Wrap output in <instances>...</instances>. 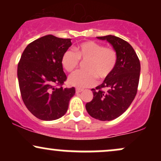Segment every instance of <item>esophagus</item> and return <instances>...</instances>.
<instances>
[{"mask_svg":"<svg viewBox=\"0 0 161 161\" xmlns=\"http://www.w3.org/2000/svg\"><path fill=\"white\" fill-rule=\"evenodd\" d=\"M82 91H83L82 88H75V92H76V93H79V92H82Z\"/></svg>","mask_w":161,"mask_h":161,"instance_id":"1","label":"esophagus"}]
</instances>
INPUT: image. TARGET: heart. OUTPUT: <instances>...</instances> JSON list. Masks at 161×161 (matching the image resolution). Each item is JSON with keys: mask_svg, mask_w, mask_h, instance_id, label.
<instances>
[{"mask_svg": "<svg viewBox=\"0 0 161 161\" xmlns=\"http://www.w3.org/2000/svg\"><path fill=\"white\" fill-rule=\"evenodd\" d=\"M79 60L86 61L83 64L84 70L72 74L68 82L72 86L86 88L95 85L96 78L104 80L111 75L117 62V53L113 47L87 41L76 46L75 52L72 50L66 51L61 64L66 71L71 73L79 66Z\"/></svg>", "mask_w": 161, "mask_h": 161, "instance_id": "1", "label": "heart"}]
</instances>
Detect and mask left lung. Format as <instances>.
<instances>
[{
  "label": "left lung",
  "instance_id": "left-lung-1",
  "mask_svg": "<svg viewBox=\"0 0 161 161\" xmlns=\"http://www.w3.org/2000/svg\"><path fill=\"white\" fill-rule=\"evenodd\" d=\"M107 40L117 53V62L108 79L92 88L93 99L86 104L87 112L93 118L110 121L124 113L137 94L139 82V59L127 42L114 36L97 37Z\"/></svg>",
  "mask_w": 161,
  "mask_h": 161
}]
</instances>
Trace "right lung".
I'll use <instances>...</instances> for the list:
<instances>
[{"label": "right lung", "mask_w": 161, "mask_h": 161, "mask_svg": "<svg viewBox=\"0 0 161 161\" xmlns=\"http://www.w3.org/2000/svg\"><path fill=\"white\" fill-rule=\"evenodd\" d=\"M71 45L70 38L47 35L29 44L18 64L22 99L28 110L42 120L64 116L75 94L74 87L63 88L66 75L61 58Z\"/></svg>", "instance_id": "right-lung-1"}]
</instances>
